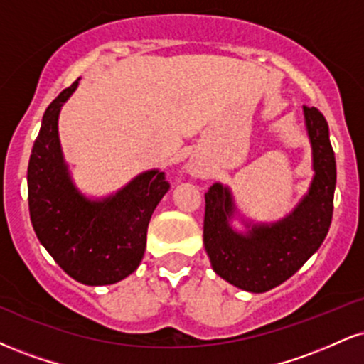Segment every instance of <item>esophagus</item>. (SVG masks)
Segmentation results:
<instances>
[{
	"label": "esophagus",
	"instance_id": "obj_1",
	"mask_svg": "<svg viewBox=\"0 0 364 364\" xmlns=\"http://www.w3.org/2000/svg\"><path fill=\"white\" fill-rule=\"evenodd\" d=\"M190 171H191V174H198V168H196V166H191Z\"/></svg>",
	"mask_w": 364,
	"mask_h": 364
}]
</instances>
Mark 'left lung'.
I'll list each match as a JSON object with an SVG mask.
<instances>
[{
  "label": "left lung",
  "instance_id": "obj_1",
  "mask_svg": "<svg viewBox=\"0 0 364 364\" xmlns=\"http://www.w3.org/2000/svg\"><path fill=\"white\" fill-rule=\"evenodd\" d=\"M312 144L314 179L291 213L273 224H249L246 234L232 229L235 213L230 190L220 183L205 193L203 242L212 268L240 290L262 293L299 271L321 247L332 222L336 157L329 125L315 107H304Z\"/></svg>",
  "mask_w": 364,
  "mask_h": 364
}]
</instances>
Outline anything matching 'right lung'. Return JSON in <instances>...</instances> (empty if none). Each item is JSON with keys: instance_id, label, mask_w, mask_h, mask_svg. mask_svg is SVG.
<instances>
[{"instance_id": "right-lung-1", "label": "right lung", "mask_w": 364, "mask_h": 364, "mask_svg": "<svg viewBox=\"0 0 364 364\" xmlns=\"http://www.w3.org/2000/svg\"><path fill=\"white\" fill-rule=\"evenodd\" d=\"M77 87H65L47 107L28 161V210L38 240L69 277L100 287L132 274L146 251L147 227L169 190L151 169L115 195L90 200L74 186L59 142L60 107Z\"/></svg>"}]
</instances>
